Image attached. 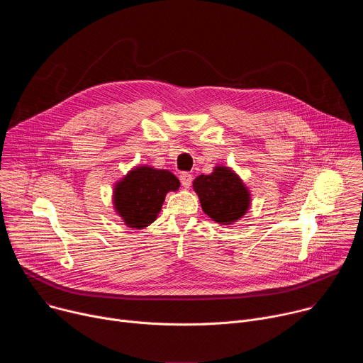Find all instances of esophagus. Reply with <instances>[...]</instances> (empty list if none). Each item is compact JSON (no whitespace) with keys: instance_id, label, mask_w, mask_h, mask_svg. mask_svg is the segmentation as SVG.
<instances>
[{"instance_id":"34e87169","label":"esophagus","mask_w":363,"mask_h":363,"mask_svg":"<svg viewBox=\"0 0 363 363\" xmlns=\"http://www.w3.org/2000/svg\"><path fill=\"white\" fill-rule=\"evenodd\" d=\"M179 179H181V184H182V186H184L185 189H186V188H189V186H191V184H192V175H191V174H188V172L181 174Z\"/></svg>"}]
</instances>
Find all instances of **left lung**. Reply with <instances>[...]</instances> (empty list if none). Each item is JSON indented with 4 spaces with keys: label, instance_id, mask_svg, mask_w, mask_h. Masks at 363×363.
I'll use <instances>...</instances> for the list:
<instances>
[{
    "label": "left lung",
    "instance_id": "left-lung-1",
    "mask_svg": "<svg viewBox=\"0 0 363 363\" xmlns=\"http://www.w3.org/2000/svg\"><path fill=\"white\" fill-rule=\"evenodd\" d=\"M202 211L221 225H233L241 220L251 205V192L240 175L230 167L217 165L210 175L194 179Z\"/></svg>",
    "mask_w": 363,
    "mask_h": 363
}]
</instances>
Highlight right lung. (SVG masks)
<instances>
[{
  "mask_svg": "<svg viewBox=\"0 0 363 363\" xmlns=\"http://www.w3.org/2000/svg\"><path fill=\"white\" fill-rule=\"evenodd\" d=\"M179 186V179L168 169L135 167L113 185L115 213L126 227L142 230L158 218L167 194Z\"/></svg>",
  "mask_w": 363,
  "mask_h": 363,
  "instance_id": "obj_1",
  "label": "right lung"
}]
</instances>
